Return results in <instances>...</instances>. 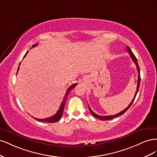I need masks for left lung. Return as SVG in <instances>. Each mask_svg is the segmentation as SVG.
Returning <instances> with one entry per match:
<instances>
[{"label": "left lung", "instance_id": "1", "mask_svg": "<svg viewBox=\"0 0 157 157\" xmlns=\"http://www.w3.org/2000/svg\"><path fill=\"white\" fill-rule=\"evenodd\" d=\"M126 50L128 51V53H129V54H130V57H131V58L132 59L133 61H134V62L135 63V64L136 65L137 72H138V80H137V89H136V94H135L134 98H133L132 102L130 103V105H128V106L124 109V110H123L122 111L120 112L119 113H118V114H117V115H110V116H100V115H97V114L94 113V112L92 111V109H90V107H89V110H90V113H92V115L94 117H95L97 118H99V119H100V120H101V121L111 120V119H112V118H115V117H118V116H121V115H123V114H124V113L128 110V109L130 107V106L132 105V104L133 103V102H134V99H135V98H136V96L137 92H138V90H139V88H140V79H141V78H140V67H139L138 64H137V59H136V56H134V54H133V52H132L131 49H130L128 46H127Z\"/></svg>", "mask_w": 157, "mask_h": 157}]
</instances>
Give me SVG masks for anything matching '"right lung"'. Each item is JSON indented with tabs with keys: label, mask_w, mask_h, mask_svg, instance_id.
<instances>
[{
	"label": "right lung",
	"mask_w": 157,
	"mask_h": 157,
	"mask_svg": "<svg viewBox=\"0 0 157 157\" xmlns=\"http://www.w3.org/2000/svg\"><path fill=\"white\" fill-rule=\"evenodd\" d=\"M36 45H37V44H33V45L32 46V47H35ZM27 53H28V52H26V54H25V55L24 56H23V58H25V57L26 56V54H27ZM20 65H19V66H20ZM19 69H20V67H18L17 71H18ZM77 83L73 84V85H71V86L67 89V92H66V94H65V96H64V98H63V101H62V102H61V105H60V107H59V110H58V111H57V113L55 114V115H54V116L48 117V118H42V119H40V118H35V117H33V118H34L35 119H36V120L38 121L43 122L54 123V122H58V121L60 119L61 117H62V115H63V109H64V107H65V102H66V100H67V96H68V95H69L70 91H71V90H72L73 88H74L76 86H77Z\"/></svg>",
	"instance_id": "right-lung-1"
}]
</instances>
